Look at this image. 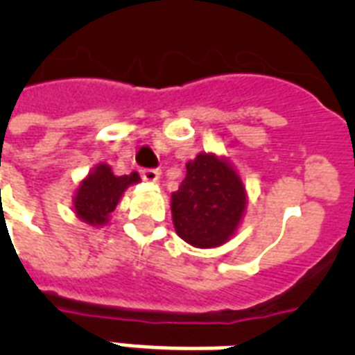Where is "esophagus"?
I'll use <instances>...</instances> for the list:
<instances>
[{
    "instance_id": "1",
    "label": "esophagus",
    "mask_w": 355,
    "mask_h": 355,
    "mask_svg": "<svg viewBox=\"0 0 355 355\" xmlns=\"http://www.w3.org/2000/svg\"><path fill=\"white\" fill-rule=\"evenodd\" d=\"M139 175H141V178L147 180V182H158V178H160V171H158V169H149V167L139 169Z\"/></svg>"
}]
</instances>
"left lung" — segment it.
Here are the masks:
<instances>
[{
	"instance_id": "obj_1",
	"label": "left lung",
	"mask_w": 355,
	"mask_h": 355,
	"mask_svg": "<svg viewBox=\"0 0 355 355\" xmlns=\"http://www.w3.org/2000/svg\"><path fill=\"white\" fill-rule=\"evenodd\" d=\"M186 178L171 195L175 230L200 248L219 247L236 232L245 210V188L227 160L199 155L186 166Z\"/></svg>"
}]
</instances>
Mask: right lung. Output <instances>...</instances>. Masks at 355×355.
<instances>
[{"label":"right lung","instance_id":"add662e5","mask_svg":"<svg viewBox=\"0 0 355 355\" xmlns=\"http://www.w3.org/2000/svg\"><path fill=\"white\" fill-rule=\"evenodd\" d=\"M136 182H139V175L136 171L116 177L112 169L105 164L97 166L77 189L73 200L75 214L88 225H105L108 216L116 210L123 191Z\"/></svg>","mask_w":355,"mask_h":355}]
</instances>
